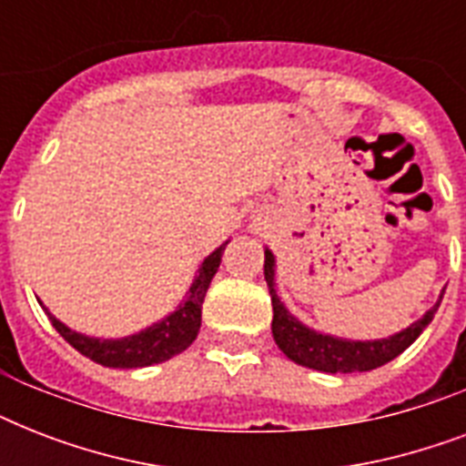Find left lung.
Here are the masks:
<instances>
[{
  "instance_id": "1",
  "label": "left lung",
  "mask_w": 466,
  "mask_h": 466,
  "mask_svg": "<svg viewBox=\"0 0 466 466\" xmlns=\"http://www.w3.org/2000/svg\"><path fill=\"white\" fill-rule=\"evenodd\" d=\"M263 276H266L270 302H273V324H270V329H273V339H276L278 348L292 362L302 365V368L331 372V375H336V372H343V375L346 372H368V370L382 368L384 362L394 360L433 321L435 311L441 307L442 295H445V290H442L441 299L419 321H413L411 326H406V329H401V331L390 336V339L350 340L331 336V333L314 331V329L305 326L299 319H295L290 311L285 309V305L280 302L276 292V256H273L270 248H266Z\"/></svg>"
}]
</instances>
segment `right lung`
<instances>
[{
  "mask_svg": "<svg viewBox=\"0 0 466 466\" xmlns=\"http://www.w3.org/2000/svg\"><path fill=\"white\" fill-rule=\"evenodd\" d=\"M227 241L219 248H215L196 273V280L186 292V299L176 307L168 317H164L157 324L142 329V331L126 336V339H94L84 333L72 331L60 319H55L50 311L47 317L53 321L62 339L69 346L76 348L79 353L86 355L89 360L104 365V368H149L157 362H164L174 355L183 353L186 348L196 340L200 331V311H203L205 292L210 288V280L215 278L222 261Z\"/></svg>",
  "mask_w": 466,
  "mask_h": 466,
  "instance_id": "1",
  "label": "right lung"
}]
</instances>
